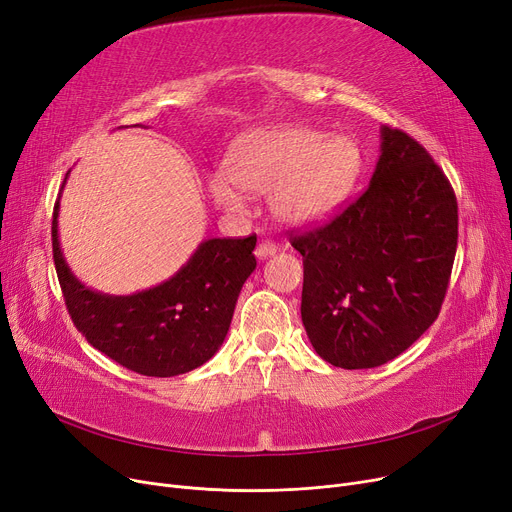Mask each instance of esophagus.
Wrapping results in <instances>:
<instances>
[{
    "label": "esophagus",
    "mask_w": 512,
    "mask_h": 512,
    "mask_svg": "<svg viewBox=\"0 0 512 512\" xmlns=\"http://www.w3.org/2000/svg\"><path fill=\"white\" fill-rule=\"evenodd\" d=\"M276 253H278V245H276V242H272V240H263V242H259L257 249H255V255H257L259 259L272 257V255H276Z\"/></svg>",
    "instance_id": "34e87169"
}]
</instances>
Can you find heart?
<instances>
[{
    "label": "heart",
    "instance_id": "b5f03b06",
    "mask_svg": "<svg viewBox=\"0 0 512 512\" xmlns=\"http://www.w3.org/2000/svg\"><path fill=\"white\" fill-rule=\"evenodd\" d=\"M359 170V149L344 137L307 128L257 130L232 145L224 174L207 182L211 199L230 213L245 211V195L272 193L270 205L284 224L321 222L344 201Z\"/></svg>",
    "mask_w": 512,
    "mask_h": 512
}]
</instances>
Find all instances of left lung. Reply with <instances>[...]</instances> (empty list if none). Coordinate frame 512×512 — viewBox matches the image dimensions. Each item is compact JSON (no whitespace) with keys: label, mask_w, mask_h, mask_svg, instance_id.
Masks as SVG:
<instances>
[{"label":"left lung","mask_w":512,"mask_h":512,"mask_svg":"<svg viewBox=\"0 0 512 512\" xmlns=\"http://www.w3.org/2000/svg\"><path fill=\"white\" fill-rule=\"evenodd\" d=\"M459 240V205L407 132L382 126L369 186L334 218L290 232L303 255L301 317L315 353L342 369L380 367L434 324Z\"/></svg>","instance_id":"left-lung-1"}]
</instances>
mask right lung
Listing matches in <instances>:
<instances>
[{
    "instance_id": "add662e5",
    "label": "right lung",
    "mask_w": 512,
    "mask_h": 512,
    "mask_svg": "<svg viewBox=\"0 0 512 512\" xmlns=\"http://www.w3.org/2000/svg\"><path fill=\"white\" fill-rule=\"evenodd\" d=\"M58 211L60 199L51 220L53 263L68 313L91 346L151 378L193 371L218 353L240 288L257 265L255 234L209 238L170 280L112 297L87 288L70 272L58 240Z\"/></svg>"
}]
</instances>
